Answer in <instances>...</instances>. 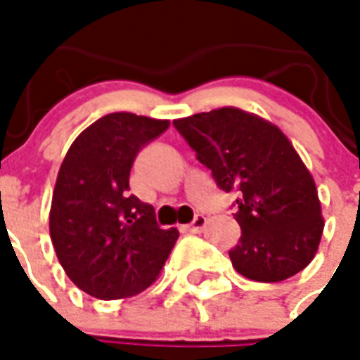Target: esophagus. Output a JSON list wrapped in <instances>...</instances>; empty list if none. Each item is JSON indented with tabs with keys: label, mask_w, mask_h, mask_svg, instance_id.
<instances>
[{
	"label": "esophagus",
	"mask_w": 360,
	"mask_h": 360,
	"mask_svg": "<svg viewBox=\"0 0 360 360\" xmlns=\"http://www.w3.org/2000/svg\"><path fill=\"white\" fill-rule=\"evenodd\" d=\"M206 223H207V219L204 217V215H196V217L193 219V223L185 227V231H188V233H202V231H204V227H206Z\"/></svg>",
	"instance_id": "34e87169"
}]
</instances>
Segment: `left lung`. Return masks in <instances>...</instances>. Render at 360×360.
<instances>
[{
    "label": "left lung",
    "instance_id": "8db88e82",
    "mask_svg": "<svg viewBox=\"0 0 360 360\" xmlns=\"http://www.w3.org/2000/svg\"><path fill=\"white\" fill-rule=\"evenodd\" d=\"M217 187L234 193L240 240L229 252L250 281L281 282L313 262L322 219L316 185L300 154L257 114L234 106L173 120Z\"/></svg>",
    "mask_w": 360,
    "mask_h": 360
}]
</instances>
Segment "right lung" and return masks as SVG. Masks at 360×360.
Listing matches in <instances>:
<instances>
[{
	"mask_svg": "<svg viewBox=\"0 0 360 360\" xmlns=\"http://www.w3.org/2000/svg\"><path fill=\"white\" fill-rule=\"evenodd\" d=\"M169 120L106 114L66 153L53 191L49 234L58 262L79 290L97 300L141 294L158 278L179 238L160 229L154 207L129 194L133 160Z\"/></svg>",
	"mask_w": 360,
	"mask_h": 360,
	"instance_id": "add662e5",
	"label": "right lung"
}]
</instances>
